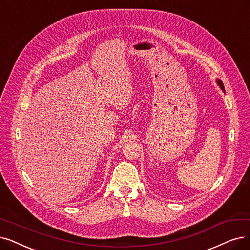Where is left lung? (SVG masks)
Wrapping results in <instances>:
<instances>
[{"label": "left lung", "instance_id": "obj_1", "mask_svg": "<svg viewBox=\"0 0 250 250\" xmlns=\"http://www.w3.org/2000/svg\"><path fill=\"white\" fill-rule=\"evenodd\" d=\"M217 83H218V85H219V86H221V88L223 89V90H225V87H224L223 82H222V81H219V80H217Z\"/></svg>", "mask_w": 250, "mask_h": 250}]
</instances>
